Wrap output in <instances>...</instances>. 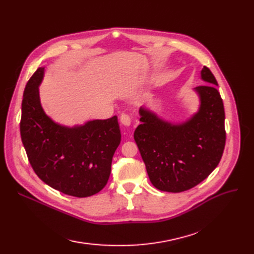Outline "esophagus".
<instances>
[{
	"label": "esophagus",
	"mask_w": 254,
	"mask_h": 254,
	"mask_svg": "<svg viewBox=\"0 0 254 254\" xmlns=\"http://www.w3.org/2000/svg\"><path fill=\"white\" fill-rule=\"evenodd\" d=\"M120 123H122V125L125 127H129L131 123L130 117L127 114H122L120 115Z\"/></svg>",
	"instance_id": "34e87169"
}]
</instances>
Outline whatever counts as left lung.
<instances>
[{
  "label": "left lung",
  "mask_w": 254,
  "mask_h": 254,
  "mask_svg": "<svg viewBox=\"0 0 254 254\" xmlns=\"http://www.w3.org/2000/svg\"><path fill=\"white\" fill-rule=\"evenodd\" d=\"M194 87L198 97L195 113L182 122H171L142 106L141 125L134 132L143 162L154 188L181 192L205 180L214 170L225 144L224 108L211 71L204 66Z\"/></svg>",
  "instance_id": "1"
}]
</instances>
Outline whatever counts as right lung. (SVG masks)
I'll list each match as a JSON object with an SVG mask.
<instances>
[{
	"instance_id": "right-lung-1",
	"label": "right lung",
	"mask_w": 254,
	"mask_h": 254,
	"mask_svg": "<svg viewBox=\"0 0 254 254\" xmlns=\"http://www.w3.org/2000/svg\"><path fill=\"white\" fill-rule=\"evenodd\" d=\"M44 73L41 66L31 77L21 104L20 135L30 164L44 183L64 194H96L108 182L122 139L117 116L73 127L55 122L40 100Z\"/></svg>"
}]
</instances>
